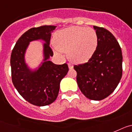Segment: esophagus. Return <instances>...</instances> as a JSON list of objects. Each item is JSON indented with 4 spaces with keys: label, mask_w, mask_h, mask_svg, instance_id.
<instances>
[{
    "label": "esophagus",
    "mask_w": 132,
    "mask_h": 132,
    "mask_svg": "<svg viewBox=\"0 0 132 132\" xmlns=\"http://www.w3.org/2000/svg\"><path fill=\"white\" fill-rule=\"evenodd\" d=\"M68 68H69V69H73V68H74V66H73L72 64H71L70 63H69L68 64Z\"/></svg>",
    "instance_id": "obj_1"
}]
</instances>
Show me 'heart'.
<instances>
[{"instance_id": "obj_1", "label": "heart", "mask_w": 132, "mask_h": 132, "mask_svg": "<svg viewBox=\"0 0 132 132\" xmlns=\"http://www.w3.org/2000/svg\"><path fill=\"white\" fill-rule=\"evenodd\" d=\"M54 44L56 52H67L68 59L76 64L88 62L96 52L98 34L94 30L82 26H70L55 33Z\"/></svg>"}]
</instances>
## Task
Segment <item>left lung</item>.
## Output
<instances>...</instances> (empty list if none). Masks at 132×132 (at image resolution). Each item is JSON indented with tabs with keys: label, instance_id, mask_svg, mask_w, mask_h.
Returning <instances> with one entry per match:
<instances>
[{
	"label": "left lung",
	"instance_id": "left-lung-1",
	"mask_svg": "<svg viewBox=\"0 0 132 132\" xmlns=\"http://www.w3.org/2000/svg\"><path fill=\"white\" fill-rule=\"evenodd\" d=\"M98 34L96 52L88 62L75 65L80 90L88 99L102 100L118 85L122 76V53L114 35L108 30L94 26Z\"/></svg>",
	"mask_w": 132,
	"mask_h": 132
}]
</instances>
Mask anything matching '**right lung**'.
<instances>
[{
  "instance_id": "right-lung-1",
  "label": "right lung",
  "mask_w": 132,
  "mask_h": 132,
  "mask_svg": "<svg viewBox=\"0 0 132 132\" xmlns=\"http://www.w3.org/2000/svg\"><path fill=\"white\" fill-rule=\"evenodd\" d=\"M56 28L45 25L30 28L19 38L11 54L12 83L22 97L35 106H47L56 100L60 83L68 72L67 64H55L49 60L54 54L50 47L51 32ZM38 39L45 42L44 59L38 68L31 70L25 62V53L29 42Z\"/></svg>"
}]
</instances>
